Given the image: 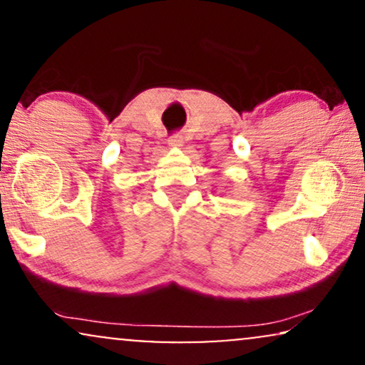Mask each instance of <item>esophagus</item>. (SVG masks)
<instances>
[{
  "label": "esophagus",
  "instance_id": "obj_1",
  "mask_svg": "<svg viewBox=\"0 0 365 365\" xmlns=\"http://www.w3.org/2000/svg\"><path fill=\"white\" fill-rule=\"evenodd\" d=\"M168 144L171 145V148H180V145L183 144V137L178 135V133H177V135H171Z\"/></svg>",
  "mask_w": 365,
  "mask_h": 365
}]
</instances>
